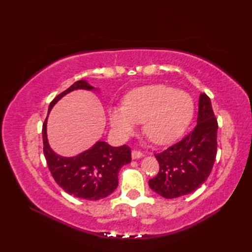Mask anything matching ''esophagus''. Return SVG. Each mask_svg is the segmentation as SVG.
Segmentation results:
<instances>
[{
  "label": "esophagus",
  "mask_w": 252,
  "mask_h": 252,
  "mask_svg": "<svg viewBox=\"0 0 252 252\" xmlns=\"http://www.w3.org/2000/svg\"><path fill=\"white\" fill-rule=\"evenodd\" d=\"M144 156L143 153L138 152V151H133L132 152V159H138V158H142Z\"/></svg>",
  "instance_id": "34e87169"
}]
</instances>
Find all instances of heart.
I'll use <instances>...</instances> for the list:
<instances>
[{
  "label": "heart",
  "instance_id": "1",
  "mask_svg": "<svg viewBox=\"0 0 252 252\" xmlns=\"http://www.w3.org/2000/svg\"><path fill=\"white\" fill-rule=\"evenodd\" d=\"M194 114L191 96L164 84H154L131 91L125 106L109 110V122L118 135L129 136L143 123V132L158 145H165L183 134Z\"/></svg>",
  "mask_w": 252,
  "mask_h": 252
}]
</instances>
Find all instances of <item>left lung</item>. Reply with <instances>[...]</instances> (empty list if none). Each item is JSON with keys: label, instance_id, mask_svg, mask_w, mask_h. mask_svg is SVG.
Segmentation results:
<instances>
[{"label": "left lung", "instance_id": "obj_1", "mask_svg": "<svg viewBox=\"0 0 252 252\" xmlns=\"http://www.w3.org/2000/svg\"><path fill=\"white\" fill-rule=\"evenodd\" d=\"M218 122L211 100L199 96L197 126L183 140L156 154L157 176L149 180L151 189L168 199L184 196L199 189L210 175L217 156Z\"/></svg>", "mask_w": 252, "mask_h": 252}]
</instances>
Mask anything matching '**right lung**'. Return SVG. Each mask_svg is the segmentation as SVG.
<instances>
[{
    "mask_svg": "<svg viewBox=\"0 0 252 252\" xmlns=\"http://www.w3.org/2000/svg\"><path fill=\"white\" fill-rule=\"evenodd\" d=\"M76 90L98 91L85 80H80L52 100L42 127L43 152L53 178L63 190L77 198L98 200L117 189L119 170L131 162V149L126 145L114 147L104 141H97L73 157H63L53 151L46 133L49 114L58 100Z\"/></svg>",
    "mask_w": 252,
    "mask_h": 252,
    "instance_id": "add662e5",
    "label": "right lung"
}]
</instances>
